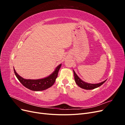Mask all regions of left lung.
Masks as SVG:
<instances>
[{"instance_id": "obj_1", "label": "left lung", "mask_w": 125, "mask_h": 125, "mask_svg": "<svg viewBox=\"0 0 125 125\" xmlns=\"http://www.w3.org/2000/svg\"><path fill=\"white\" fill-rule=\"evenodd\" d=\"M73 73H74V80L75 81L77 84L80 88L84 89L85 90H92L95 89L96 88H98L101 85L103 84L106 81H104L100 83H97V84H91V83H86L84 81H83L82 80L80 79L77 74L75 73L74 71L73 70Z\"/></svg>"}]
</instances>
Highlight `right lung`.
Instances as JSON below:
<instances>
[{
  "label": "right lung",
  "instance_id": "right-lung-1",
  "mask_svg": "<svg viewBox=\"0 0 125 125\" xmlns=\"http://www.w3.org/2000/svg\"><path fill=\"white\" fill-rule=\"evenodd\" d=\"M61 66L62 64H60L58 67H57L54 73L48 77L44 79H37V80L25 79L20 77L16 73L14 68L13 69L15 75L22 85L31 90L34 91H39L46 90L54 84L56 81V79L58 76V71Z\"/></svg>",
  "mask_w": 125,
  "mask_h": 125
}]
</instances>
